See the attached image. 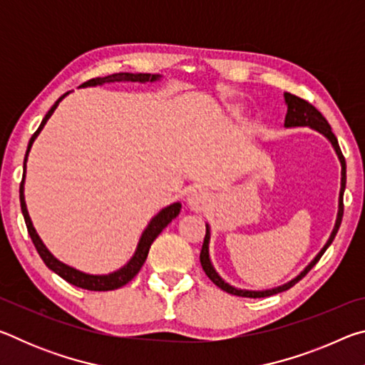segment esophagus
Here are the masks:
<instances>
[{"label": "esophagus", "instance_id": "1", "mask_svg": "<svg viewBox=\"0 0 365 365\" xmlns=\"http://www.w3.org/2000/svg\"><path fill=\"white\" fill-rule=\"evenodd\" d=\"M214 196L211 191H207L202 187H193L187 195V205L191 211L195 212H205L206 209L212 205Z\"/></svg>", "mask_w": 365, "mask_h": 365}]
</instances>
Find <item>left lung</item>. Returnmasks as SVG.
<instances>
[{
  "label": "left lung",
  "mask_w": 365,
  "mask_h": 365,
  "mask_svg": "<svg viewBox=\"0 0 365 365\" xmlns=\"http://www.w3.org/2000/svg\"><path fill=\"white\" fill-rule=\"evenodd\" d=\"M285 103H287V115H285V127L287 128H293V127H309L317 130L319 133H322L324 137L330 141L333 150H335L336 156L339 159V164H341V188H339V197H338V214H336V220H335V227L330 233V238L327 240V243L324 245V248L319 251V255L312 259L311 262L306 265V269L301 272L298 277H294L293 280H289L287 283H283L280 287L270 288V289H243V288H237L227 283L222 277L217 274V270L214 269V265L211 262V256H209V242H211V227L209 224H206V237H205V243H202L201 248V255H200V261L202 265V270L206 272V275L209 279L212 280V283H215L220 289L224 292L235 294V296H243V298H265V296H272L277 293L285 292V289L292 288L294 283H298L302 277H304L309 270H311L314 265L319 262V259L322 257L324 252L327 251V248L331 245L333 240H335V235L338 233V228L341 225V219H343V193L346 188V163H344V156L341 150H339L338 140L335 135L331 132L330 123L327 122L325 117L319 113V110L312 106L311 103H307L306 100H301V98L294 96L292 93H285Z\"/></svg>",
  "instance_id": "1"
}]
</instances>
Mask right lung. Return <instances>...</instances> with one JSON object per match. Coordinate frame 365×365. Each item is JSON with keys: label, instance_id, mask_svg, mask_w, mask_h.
Instances as JSON below:
<instances>
[{"label": "right lung", "instance_id": "1", "mask_svg": "<svg viewBox=\"0 0 365 365\" xmlns=\"http://www.w3.org/2000/svg\"><path fill=\"white\" fill-rule=\"evenodd\" d=\"M159 78H160L159 73L119 72V73H113V76H108V77L91 78V80H88V82H85V83L80 85V88H86V86H96V85H103V83H114V82H140V83H146V82H156V80H159ZM67 95H69V91H67V93H64L56 103L53 104L51 109H49L48 113H46V115L43 117V120L40 123L38 130H36L32 135V138H30V141H29L26 158H24V177H22L21 190H19L21 209H22V215H24V220H26V225H27V230H29L30 238H32V242L35 245L36 251H38L40 257L43 259V262L46 264L48 269H51L54 274H58L61 279H64L66 282H69L71 285H76L78 288L90 289V292H109V289H117V288H120L123 285H127V283L130 282L133 277L138 274L140 269H141V265H143L145 261H146L148 252H150V248H151L153 242L158 238V235L170 224L172 219H175L177 215L180 214L182 205H180V202H172L170 206L160 209V211L150 220V224L146 225L143 233H141V237L138 240V245H137V250H135L133 256L130 257V261H128L119 270L110 272V274H108V275L85 274V272L73 269V267H71V265L61 262L59 259L54 257L51 252H49V250L46 248V246H45V243L41 242V238L38 237V233H36L35 227L32 224V219H30V215H29L27 205H26V196H24V180H26V168H27V158H29L30 148H32L35 138L38 137L40 132L43 130V127H45V123L48 122L49 117L53 115L54 109L58 108V104L63 101Z\"/></svg>", "mask_w": 365, "mask_h": 365}]
</instances>
